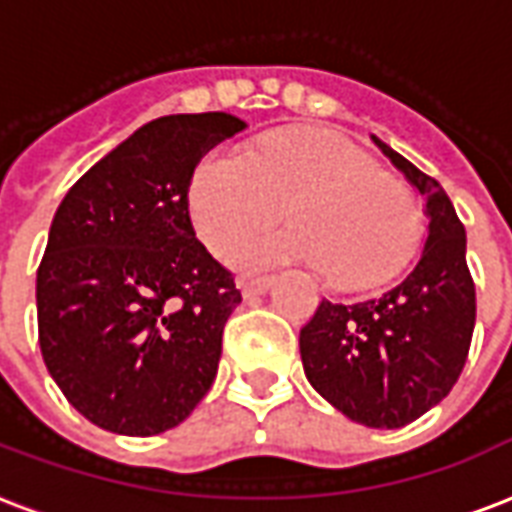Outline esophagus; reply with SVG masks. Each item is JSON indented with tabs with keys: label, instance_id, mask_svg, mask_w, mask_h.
I'll use <instances>...</instances> for the list:
<instances>
[{
	"label": "esophagus",
	"instance_id": "1",
	"mask_svg": "<svg viewBox=\"0 0 512 512\" xmlns=\"http://www.w3.org/2000/svg\"><path fill=\"white\" fill-rule=\"evenodd\" d=\"M273 276H257V279H247V282L241 284V292H244V298H257V295H265V292L273 287Z\"/></svg>",
	"mask_w": 512,
	"mask_h": 512
}]
</instances>
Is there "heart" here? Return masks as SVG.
<instances>
[{
	"label": "heart",
	"instance_id": "1",
	"mask_svg": "<svg viewBox=\"0 0 512 512\" xmlns=\"http://www.w3.org/2000/svg\"><path fill=\"white\" fill-rule=\"evenodd\" d=\"M287 214L295 225L241 241L230 263L241 271L268 265H322L338 287L386 282L416 247L419 209L397 179L341 136L287 128L244 152L217 147L190 182V217L212 252Z\"/></svg>",
	"mask_w": 512,
	"mask_h": 512
}]
</instances>
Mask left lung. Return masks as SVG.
Instances as JSON below:
<instances>
[{"mask_svg":"<svg viewBox=\"0 0 512 512\" xmlns=\"http://www.w3.org/2000/svg\"><path fill=\"white\" fill-rule=\"evenodd\" d=\"M424 198L427 239L403 282L360 303L322 300L300 330L308 384L346 419L373 429L411 424L462 373L475 327L467 236L446 190L370 136Z\"/></svg>","mask_w":512,"mask_h":512,"instance_id":"1","label":"left lung"}]
</instances>
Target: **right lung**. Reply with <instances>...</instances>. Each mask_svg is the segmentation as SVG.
<instances>
[{
	"instance_id": "add662e5",
	"label": "right lung",
	"mask_w": 512,
	"mask_h": 512,
	"mask_svg": "<svg viewBox=\"0 0 512 512\" xmlns=\"http://www.w3.org/2000/svg\"><path fill=\"white\" fill-rule=\"evenodd\" d=\"M244 128L228 112L158 117L56 209L37 271L39 349L96 427L161 435L212 389L241 292L195 239L187 190L206 152Z\"/></svg>"
}]
</instances>
